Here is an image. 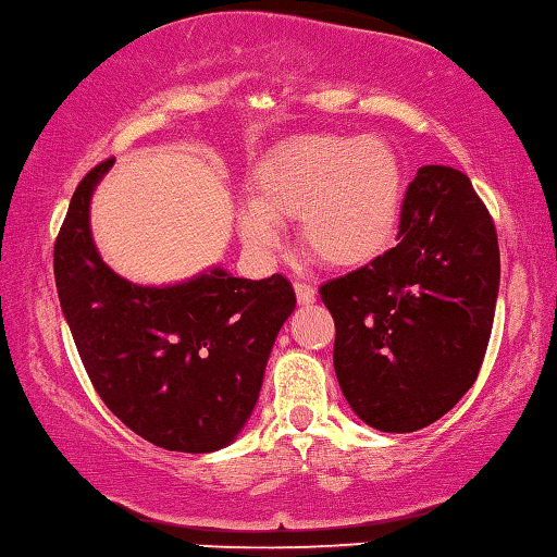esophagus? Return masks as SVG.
<instances>
[{
    "instance_id": "1",
    "label": "esophagus",
    "mask_w": 557,
    "mask_h": 557,
    "mask_svg": "<svg viewBox=\"0 0 557 557\" xmlns=\"http://www.w3.org/2000/svg\"><path fill=\"white\" fill-rule=\"evenodd\" d=\"M295 295L299 305H312L317 299V289L312 285H307V282H295Z\"/></svg>"
}]
</instances>
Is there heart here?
Segmentation results:
<instances>
[{
  "label": "heart",
  "mask_w": 557,
  "mask_h": 557,
  "mask_svg": "<svg viewBox=\"0 0 557 557\" xmlns=\"http://www.w3.org/2000/svg\"><path fill=\"white\" fill-rule=\"evenodd\" d=\"M404 208V165L379 136L287 140L252 175L240 233L255 250L280 243L275 223L302 220L312 258L339 270L374 262L394 245Z\"/></svg>",
  "instance_id": "heart-1"
}]
</instances>
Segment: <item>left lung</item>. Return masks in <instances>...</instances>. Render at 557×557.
I'll return each mask as SVG.
<instances>
[{"instance_id": "1", "label": "left lung", "mask_w": 557, "mask_h": 557, "mask_svg": "<svg viewBox=\"0 0 557 557\" xmlns=\"http://www.w3.org/2000/svg\"><path fill=\"white\" fill-rule=\"evenodd\" d=\"M498 280L496 225L469 175L419 168L396 247L320 287L337 330L334 372L357 417L409 434L451 411L483 364Z\"/></svg>"}]
</instances>
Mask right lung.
I'll use <instances>...</instances> for the list:
<instances>
[{
  "instance_id": "1",
  "label": "right lung",
  "mask_w": 557,
  "mask_h": 557,
  "mask_svg": "<svg viewBox=\"0 0 557 557\" xmlns=\"http://www.w3.org/2000/svg\"><path fill=\"white\" fill-rule=\"evenodd\" d=\"M111 163L76 185L57 235L61 312L94 389L134 434L168 451H218L250 419L295 289L282 275L243 280L223 268L168 287L116 275L88 227L91 193Z\"/></svg>"
}]
</instances>
